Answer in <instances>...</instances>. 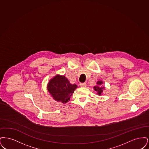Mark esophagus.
<instances>
[{"label": "esophagus", "instance_id": "esophagus-1", "mask_svg": "<svg viewBox=\"0 0 149 149\" xmlns=\"http://www.w3.org/2000/svg\"><path fill=\"white\" fill-rule=\"evenodd\" d=\"M80 86L81 87H86V84L85 83H80Z\"/></svg>", "mask_w": 149, "mask_h": 149}]
</instances>
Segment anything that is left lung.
Instances as JSON below:
<instances>
[{"label":"left lung","mask_w":149,"mask_h":149,"mask_svg":"<svg viewBox=\"0 0 149 149\" xmlns=\"http://www.w3.org/2000/svg\"><path fill=\"white\" fill-rule=\"evenodd\" d=\"M103 81H98L97 82V85L94 86V90L97 92V94L100 95L102 94V93L103 91V89L105 88L104 86H100V85H102V84H103Z\"/></svg>","instance_id":"1"}]
</instances>
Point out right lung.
I'll use <instances>...</instances> for the list:
<instances>
[{"instance_id":"1","label":"right lung","mask_w":149,"mask_h":149,"mask_svg":"<svg viewBox=\"0 0 149 149\" xmlns=\"http://www.w3.org/2000/svg\"><path fill=\"white\" fill-rule=\"evenodd\" d=\"M78 86L71 84L65 76L57 75L47 84V90L53 98L63 103H67Z\"/></svg>"}]
</instances>
